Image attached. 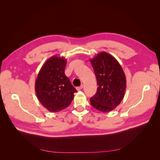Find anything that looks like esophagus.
<instances>
[{
	"instance_id": "1",
	"label": "esophagus",
	"mask_w": 160,
	"mask_h": 160,
	"mask_svg": "<svg viewBox=\"0 0 160 160\" xmlns=\"http://www.w3.org/2000/svg\"><path fill=\"white\" fill-rule=\"evenodd\" d=\"M83 85H81V86L78 87V88H77V91H79V90H81V89H83Z\"/></svg>"
}]
</instances>
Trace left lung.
Returning <instances> with one entry per match:
<instances>
[{"label":"left lung","mask_w":160,"mask_h":160,"mask_svg":"<svg viewBox=\"0 0 160 160\" xmlns=\"http://www.w3.org/2000/svg\"><path fill=\"white\" fill-rule=\"evenodd\" d=\"M98 81V91L90 99L94 108L102 112L113 110L123 99L126 77L115 58L106 52L90 59Z\"/></svg>","instance_id":"8db88e82"}]
</instances>
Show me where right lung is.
<instances>
[{
    "label": "right lung",
    "mask_w": 160,
    "mask_h": 160,
    "mask_svg": "<svg viewBox=\"0 0 160 160\" xmlns=\"http://www.w3.org/2000/svg\"><path fill=\"white\" fill-rule=\"evenodd\" d=\"M67 60L54 55L38 72L35 89L38 101L50 112H58L71 104L76 89L65 74Z\"/></svg>",
    "instance_id": "right-lung-1"
}]
</instances>
